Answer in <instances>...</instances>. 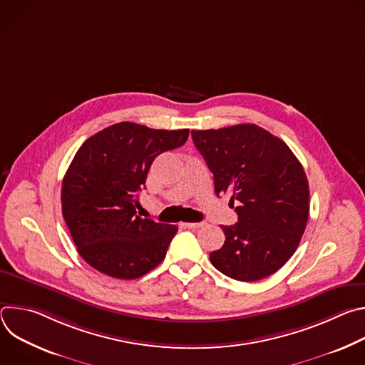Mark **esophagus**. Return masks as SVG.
<instances>
[{
    "label": "esophagus",
    "mask_w": 365,
    "mask_h": 365,
    "mask_svg": "<svg viewBox=\"0 0 365 365\" xmlns=\"http://www.w3.org/2000/svg\"><path fill=\"white\" fill-rule=\"evenodd\" d=\"M205 224L203 222H185L183 224V227L185 228H189V230H196V228H200V227H203Z\"/></svg>",
    "instance_id": "34e87169"
}]
</instances>
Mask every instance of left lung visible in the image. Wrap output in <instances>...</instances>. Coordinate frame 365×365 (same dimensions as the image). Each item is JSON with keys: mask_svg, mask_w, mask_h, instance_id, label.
I'll return each mask as SVG.
<instances>
[{"mask_svg": "<svg viewBox=\"0 0 365 365\" xmlns=\"http://www.w3.org/2000/svg\"><path fill=\"white\" fill-rule=\"evenodd\" d=\"M214 175L215 193L238 200V222L221 227L224 245L212 266L240 282L262 280L296 251L309 217V183L303 166L279 137L255 124L192 130Z\"/></svg>", "mask_w": 365, "mask_h": 365, "instance_id": "obj_1", "label": "left lung"}]
</instances>
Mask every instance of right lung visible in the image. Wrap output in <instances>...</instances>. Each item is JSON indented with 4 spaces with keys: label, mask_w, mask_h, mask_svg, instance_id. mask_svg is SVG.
<instances>
[{
    "label": "right lung",
    "mask_w": 365,
    "mask_h": 365,
    "mask_svg": "<svg viewBox=\"0 0 365 365\" xmlns=\"http://www.w3.org/2000/svg\"><path fill=\"white\" fill-rule=\"evenodd\" d=\"M187 137L186 128L124 121L93 134L76 151L62 183V214L91 267L133 280L163 262L178 227L138 217V193L153 160Z\"/></svg>",
    "instance_id": "1"
}]
</instances>
